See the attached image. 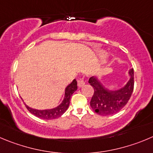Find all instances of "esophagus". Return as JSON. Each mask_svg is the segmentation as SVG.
Here are the masks:
<instances>
[{
  "instance_id": "1",
  "label": "esophagus",
  "mask_w": 153,
  "mask_h": 153,
  "mask_svg": "<svg viewBox=\"0 0 153 153\" xmlns=\"http://www.w3.org/2000/svg\"><path fill=\"white\" fill-rule=\"evenodd\" d=\"M85 81H84L83 79H78L77 81V84H78V86L79 87H82L84 85H85Z\"/></svg>"
}]
</instances>
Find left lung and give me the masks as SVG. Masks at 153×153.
Returning <instances> with one entry per match:
<instances>
[{"label": "left lung", "mask_w": 153, "mask_h": 153, "mask_svg": "<svg viewBox=\"0 0 153 153\" xmlns=\"http://www.w3.org/2000/svg\"><path fill=\"white\" fill-rule=\"evenodd\" d=\"M131 77L123 88L116 91H110L101 85L94 76L88 80L94 88V94L90 101V106L95 113L101 116H109L122 110L130 99L134 90V69L129 71Z\"/></svg>", "instance_id": "8db88e82"}]
</instances>
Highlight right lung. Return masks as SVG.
Wrapping results in <instances>:
<instances>
[{"label":"right lung","instance_id":"obj_1","mask_svg":"<svg viewBox=\"0 0 153 153\" xmlns=\"http://www.w3.org/2000/svg\"><path fill=\"white\" fill-rule=\"evenodd\" d=\"M77 89V82L76 79H74L73 82L65 88V98L62 104L57 107L51 110H38L35 109H32L29 107L28 106L25 105L27 110L32 113L33 115L36 116L37 117L43 119H55L56 118H59L65 113V112L68 110L70 104V100L73 93Z\"/></svg>","mask_w":153,"mask_h":153}]
</instances>
